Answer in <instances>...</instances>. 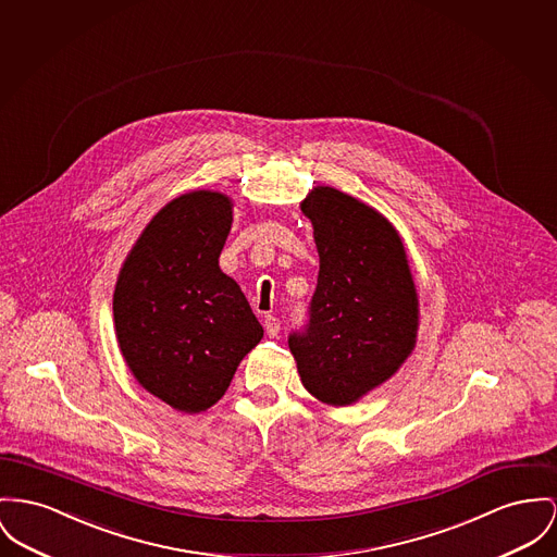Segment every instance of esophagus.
<instances>
[{
	"mask_svg": "<svg viewBox=\"0 0 557 557\" xmlns=\"http://www.w3.org/2000/svg\"><path fill=\"white\" fill-rule=\"evenodd\" d=\"M263 330H265L268 337H274V335H278V332H281V321H278L276 317L268 314V317L263 319Z\"/></svg>",
	"mask_w": 557,
	"mask_h": 557,
	"instance_id": "34e87169",
	"label": "esophagus"
}]
</instances>
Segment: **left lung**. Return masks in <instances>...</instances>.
I'll use <instances>...</instances> for the list:
<instances>
[{
	"label": "left lung",
	"instance_id": "8db88e82",
	"mask_svg": "<svg viewBox=\"0 0 557 557\" xmlns=\"http://www.w3.org/2000/svg\"><path fill=\"white\" fill-rule=\"evenodd\" d=\"M312 223L319 283L310 325L289 337L306 391L348 408L391 380L416 348L420 299L399 230L332 186L299 202Z\"/></svg>",
	"mask_w": 557,
	"mask_h": 557
}]
</instances>
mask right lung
<instances>
[{
    "instance_id": "add662e5",
    "label": "right lung",
    "mask_w": 557,
    "mask_h": 557,
    "mask_svg": "<svg viewBox=\"0 0 557 557\" xmlns=\"http://www.w3.org/2000/svg\"><path fill=\"white\" fill-rule=\"evenodd\" d=\"M234 200L191 189L166 202L122 261L113 330L133 377L184 413L213 408L261 337L238 283L220 268Z\"/></svg>"
}]
</instances>
